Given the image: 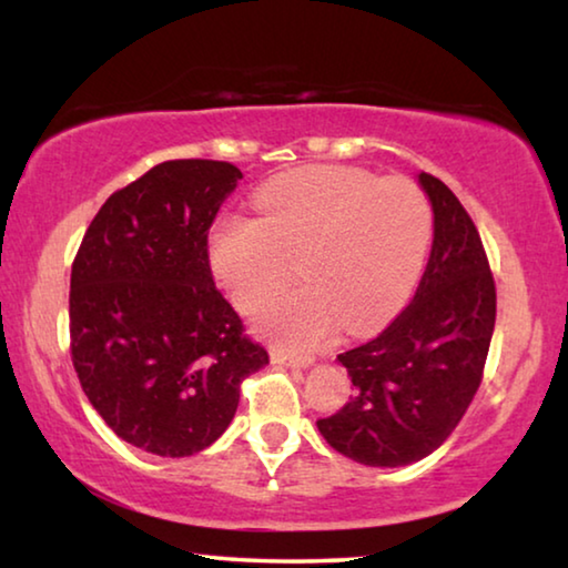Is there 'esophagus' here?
Segmentation results:
<instances>
[{"mask_svg":"<svg viewBox=\"0 0 568 568\" xmlns=\"http://www.w3.org/2000/svg\"><path fill=\"white\" fill-rule=\"evenodd\" d=\"M271 358L277 365H285V368H297V371L311 368V365L315 363V358H311V355H293V353H285V351H277V348L271 351Z\"/></svg>","mask_w":568,"mask_h":568,"instance_id":"obj_1","label":"esophagus"}]
</instances>
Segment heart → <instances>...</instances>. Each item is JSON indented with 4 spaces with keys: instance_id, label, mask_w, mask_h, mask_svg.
I'll return each mask as SVG.
<instances>
[{
    "instance_id": "heart-1",
    "label": "heart",
    "mask_w": 568,
    "mask_h": 568,
    "mask_svg": "<svg viewBox=\"0 0 568 568\" xmlns=\"http://www.w3.org/2000/svg\"><path fill=\"white\" fill-rule=\"evenodd\" d=\"M261 217L223 215L207 237L217 283L243 313H255L293 275L303 285L273 297L257 328L287 351L318 348L338 328L381 323L426 263L434 213L406 178L318 165L257 192Z\"/></svg>"
}]
</instances>
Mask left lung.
Returning a JSON list of instances; mask_svg holds the SVG:
<instances>
[{
  "mask_svg": "<svg viewBox=\"0 0 568 568\" xmlns=\"http://www.w3.org/2000/svg\"><path fill=\"white\" fill-rule=\"evenodd\" d=\"M418 185L434 207V245L410 305L376 338L338 355L353 396L321 436L363 466L416 464L464 418L484 376L496 285L474 220L438 178Z\"/></svg>",
  "mask_w": 568,
  "mask_h": 568,
  "instance_id": "8db88e82",
  "label": "left lung"
}]
</instances>
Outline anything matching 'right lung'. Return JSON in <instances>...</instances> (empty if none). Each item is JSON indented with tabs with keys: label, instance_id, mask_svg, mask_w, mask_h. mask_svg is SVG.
<instances>
[{
	"label": "right lung",
	"instance_id": "add662e5",
	"mask_svg": "<svg viewBox=\"0 0 568 568\" xmlns=\"http://www.w3.org/2000/svg\"><path fill=\"white\" fill-rule=\"evenodd\" d=\"M243 172L170 160L108 197L77 250L70 341L77 378L122 440L162 458L225 434L240 383L267 351L215 287L207 233Z\"/></svg>",
	"mask_w": 568,
	"mask_h": 568
}]
</instances>
